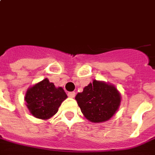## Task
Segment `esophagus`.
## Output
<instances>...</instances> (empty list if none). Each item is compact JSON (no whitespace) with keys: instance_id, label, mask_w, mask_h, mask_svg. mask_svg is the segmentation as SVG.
Returning <instances> with one entry per match:
<instances>
[{"instance_id":"obj_1","label":"esophagus","mask_w":155,"mask_h":155,"mask_svg":"<svg viewBox=\"0 0 155 155\" xmlns=\"http://www.w3.org/2000/svg\"><path fill=\"white\" fill-rule=\"evenodd\" d=\"M68 96H69V97H74V96H75V92L74 91H70V92H69L68 93Z\"/></svg>"}]
</instances>
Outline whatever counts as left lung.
<instances>
[{
    "label": "left lung",
    "mask_w": 155,
    "mask_h": 155,
    "mask_svg": "<svg viewBox=\"0 0 155 155\" xmlns=\"http://www.w3.org/2000/svg\"><path fill=\"white\" fill-rule=\"evenodd\" d=\"M75 100L88 120L100 123L107 121L115 114L121 97L114 86L94 80L78 93Z\"/></svg>",
    "instance_id": "8db88e82"
}]
</instances>
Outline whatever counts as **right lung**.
<instances>
[{
    "label": "right lung",
    "instance_id": "right-lung-1",
    "mask_svg": "<svg viewBox=\"0 0 155 155\" xmlns=\"http://www.w3.org/2000/svg\"><path fill=\"white\" fill-rule=\"evenodd\" d=\"M67 98L62 87H56L47 78L29 87L25 100L30 114L38 119L48 120L55 114Z\"/></svg>",
    "mask_w": 155,
    "mask_h": 155
}]
</instances>
